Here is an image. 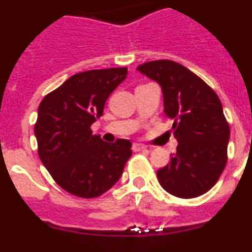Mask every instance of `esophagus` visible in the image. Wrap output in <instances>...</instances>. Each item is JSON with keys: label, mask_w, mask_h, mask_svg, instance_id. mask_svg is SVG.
Instances as JSON below:
<instances>
[{"label": "esophagus", "mask_w": 252, "mask_h": 252, "mask_svg": "<svg viewBox=\"0 0 252 252\" xmlns=\"http://www.w3.org/2000/svg\"><path fill=\"white\" fill-rule=\"evenodd\" d=\"M148 146L144 145V144H140V142H135L132 145V150L133 151H142V150H146Z\"/></svg>", "instance_id": "34e87169"}]
</instances>
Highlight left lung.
I'll return each mask as SVG.
<instances>
[{"label":"left lung","mask_w":252,"mask_h":252,"mask_svg":"<svg viewBox=\"0 0 252 252\" xmlns=\"http://www.w3.org/2000/svg\"><path fill=\"white\" fill-rule=\"evenodd\" d=\"M161 87L164 112L174 121L177 153L157 171L162 188L179 198H194L217 183L227 162L230 126L215 91L189 69L171 60L137 66Z\"/></svg>","instance_id":"1"}]
</instances>
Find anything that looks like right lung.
I'll return each instance as SVG.
<instances>
[{"instance_id":"1","label":"right lung","mask_w":252,"mask_h":252,"mask_svg":"<svg viewBox=\"0 0 252 252\" xmlns=\"http://www.w3.org/2000/svg\"><path fill=\"white\" fill-rule=\"evenodd\" d=\"M127 68L77 73L44 97L37 108V153L53 179L81 198H95L112 188L130 159V140L106 142L91 125L103 115L111 93Z\"/></svg>"}]
</instances>
